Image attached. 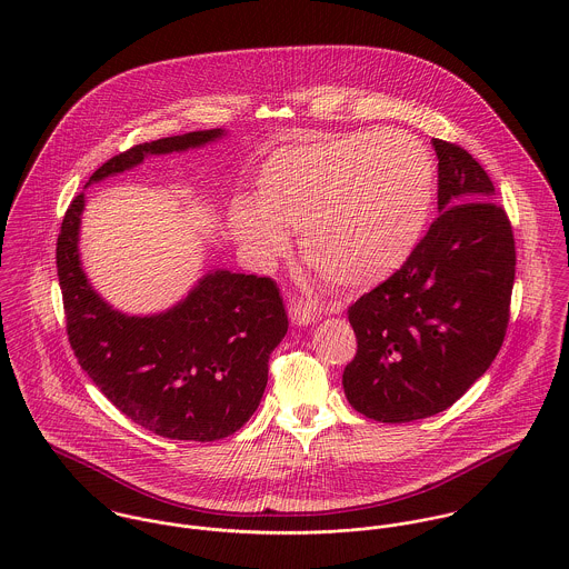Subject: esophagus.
<instances>
[{"label": "esophagus", "mask_w": 569, "mask_h": 569, "mask_svg": "<svg viewBox=\"0 0 569 569\" xmlns=\"http://www.w3.org/2000/svg\"><path fill=\"white\" fill-rule=\"evenodd\" d=\"M318 316H320V311H318L313 305H309V302L298 300V302H291V305H289V318H291L293 325H311V322L318 320Z\"/></svg>", "instance_id": "1"}]
</instances>
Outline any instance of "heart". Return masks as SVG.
<instances>
[{"mask_svg": "<svg viewBox=\"0 0 569 569\" xmlns=\"http://www.w3.org/2000/svg\"><path fill=\"white\" fill-rule=\"evenodd\" d=\"M436 166L401 131L320 138L276 151L256 194L230 212L234 239L271 264L300 230L305 262L330 287L372 289L413 253L431 214Z\"/></svg>", "mask_w": 569, "mask_h": 569, "instance_id": "b5f03b06", "label": "heart"}]
</instances>
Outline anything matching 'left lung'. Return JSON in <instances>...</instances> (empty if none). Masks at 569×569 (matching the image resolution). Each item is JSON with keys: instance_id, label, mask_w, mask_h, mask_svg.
Segmentation results:
<instances>
[{"instance_id": "8db88e82", "label": "left lung", "mask_w": 569, "mask_h": 569, "mask_svg": "<svg viewBox=\"0 0 569 569\" xmlns=\"http://www.w3.org/2000/svg\"><path fill=\"white\" fill-rule=\"evenodd\" d=\"M431 144L440 214L406 264L348 309L357 355L343 370V392L379 422L453 406L487 372L510 318L517 258L495 186L462 147Z\"/></svg>"}]
</instances>
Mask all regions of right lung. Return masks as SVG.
<instances>
[{
  "mask_svg": "<svg viewBox=\"0 0 569 569\" xmlns=\"http://www.w3.org/2000/svg\"><path fill=\"white\" fill-rule=\"evenodd\" d=\"M221 136L210 129L138 144L102 163L89 183ZM82 208L81 192L61 223L57 269L70 346L87 377L127 418L163 438L212 442L239 431L262 399L269 355L289 328L276 282L217 269L163 313H120L82 271Z\"/></svg>",
  "mask_w": 569,
  "mask_h": 569,
  "instance_id": "right-lung-1",
  "label": "right lung"
}]
</instances>
